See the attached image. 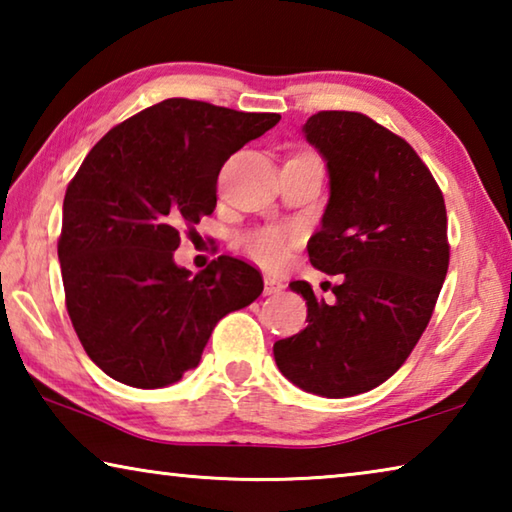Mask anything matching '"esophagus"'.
I'll return each instance as SVG.
<instances>
[{"label":"esophagus","instance_id":"1","mask_svg":"<svg viewBox=\"0 0 512 512\" xmlns=\"http://www.w3.org/2000/svg\"><path fill=\"white\" fill-rule=\"evenodd\" d=\"M282 289H284V284L277 280V277L266 275V280H264V293H266V296H277V293H282Z\"/></svg>","mask_w":512,"mask_h":512}]
</instances>
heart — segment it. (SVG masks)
Masks as SVG:
<instances>
[{"label":"heart","instance_id":"obj_1","mask_svg":"<svg viewBox=\"0 0 512 512\" xmlns=\"http://www.w3.org/2000/svg\"><path fill=\"white\" fill-rule=\"evenodd\" d=\"M291 239L293 237L289 232L268 228L248 239V250L257 262H262L266 266H277L284 262V257H287Z\"/></svg>","mask_w":512,"mask_h":512}]
</instances>
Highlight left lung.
Instances as JSON below:
<instances>
[{"instance_id": "obj_1", "label": "left lung", "mask_w": 512, "mask_h": 512, "mask_svg": "<svg viewBox=\"0 0 512 512\" xmlns=\"http://www.w3.org/2000/svg\"><path fill=\"white\" fill-rule=\"evenodd\" d=\"M302 133L329 173L309 262L341 282L329 305L309 282L289 284L309 325L273 354L291 384L339 400L384 384L427 329L449 266L447 212L411 144L361 112H316Z\"/></svg>"}]
</instances>
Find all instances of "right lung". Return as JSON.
Here are the masks:
<instances>
[{
    "instance_id": "obj_1",
    "label": "right lung",
    "mask_w": 512,
    "mask_h": 512,
    "mask_svg": "<svg viewBox=\"0 0 512 512\" xmlns=\"http://www.w3.org/2000/svg\"><path fill=\"white\" fill-rule=\"evenodd\" d=\"M277 121L275 112L167 99L85 155L65 192L58 259L67 314L108 377L176 384L198 366L216 323L264 291L262 273L237 257L192 275L173 253L180 228L214 212L225 160Z\"/></svg>"
}]
</instances>
